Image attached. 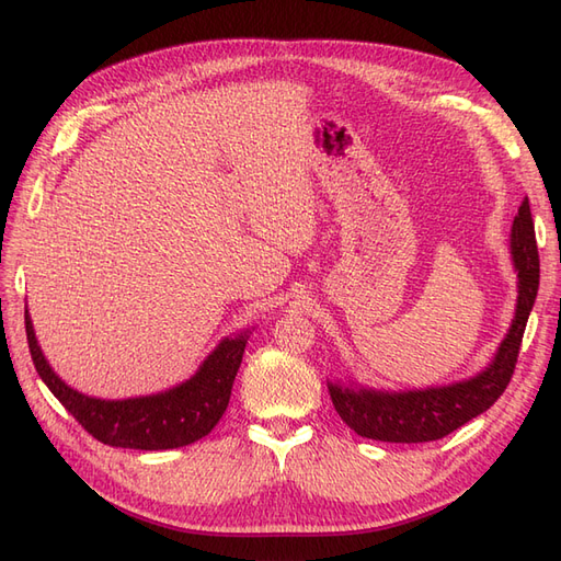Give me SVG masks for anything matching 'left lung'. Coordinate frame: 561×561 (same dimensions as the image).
<instances>
[{"mask_svg":"<svg viewBox=\"0 0 561 561\" xmlns=\"http://www.w3.org/2000/svg\"><path fill=\"white\" fill-rule=\"evenodd\" d=\"M512 262L516 268V311L493 362L469 380L423 390H374L364 386L328 383L335 412L362 438L383 443L440 440L463 423L483 414L510 386L528 313L540 283V259L528 199L512 226Z\"/></svg>","mask_w":561,"mask_h":561,"instance_id":"obj_1","label":"left lung"}]
</instances>
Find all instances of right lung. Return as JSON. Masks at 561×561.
<instances>
[{
  "label": "right lung",
  "mask_w": 561,
  "mask_h": 561,
  "mask_svg": "<svg viewBox=\"0 0 561 561\" xmlns=\"http://www.w3.org/2000/svg\"><path fill=\"white\" fill-rule=\"evenodd\" d=\"M25 333H28L33 364L54 398L76 416L92 438L130 449H173L209 435L226 412L250 337V331L224 337L202 362L195 376L175 388L128 400H102L73 390L54 374L37 345L28 309H25Z\"/></svg>",
  "instance_id": "obj_1"
}]
</instances>
